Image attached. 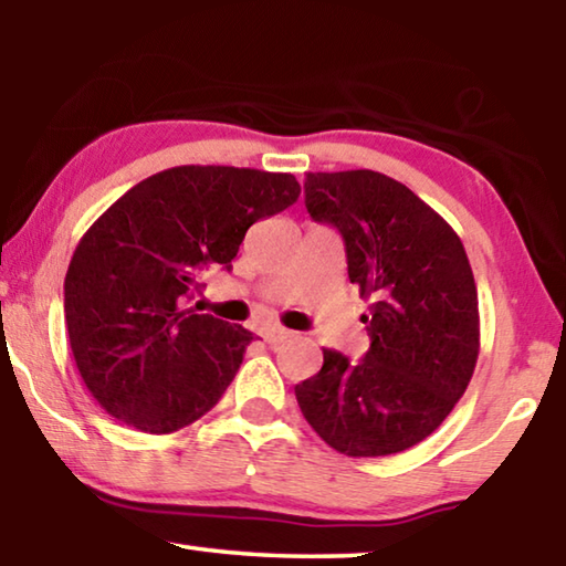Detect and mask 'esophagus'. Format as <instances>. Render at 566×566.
Here are the masks:
<instances>
[{
    "instance_id": "34e87169",
    "label": "esophagus",
    "mask_w": 566,
    "mask_h": 566,
    "mask_svg": "<svg viewBox=\"0 0 566 566\" xmlns=\"http://www.w3.org/2000/svg\"><path fill=\"white\" fill-rule=\"evenodd\" d=\"M290 337H292V332L290 329H282V327H266L262 332V339L266 344H282V342H286Z\"/></svg>"
}]
</instances>
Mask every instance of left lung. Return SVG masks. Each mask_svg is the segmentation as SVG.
Instances as JSON below:
<instances>
[{"mask_svg": "<svg viewBox=\"0 0 566 566\" xmlns=\"http://www.w3.org/2000/svg\"><path fill=\"white\" fill-rule=\"evenodd\" d=\"M304 205L344 239L349 282L371 300L369 349L324 352L294 387L304 419L347 457L419 444L449 417L479 354L476 284L462 239L401 181L371 169L310 171Z\"/></svg>", "mask_w": 566, "mask_h": 566, "instance_id": "8db88e82", "label": "left lung"}]
</instances>
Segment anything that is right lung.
<instances>
[{
	"label": "right lung",
	"mask_w": 566,
	"mask_h": 566,
	"mask_svg": "<svg viewBox=\"0 0 566 566\" xmlns=\"http://www.w3.org/2000/svg\"><path fill=\"white\" fill-rule=\"evenodd\" d=\"M300 191L294 175L171 167L87 229L66 270L64 319L76 369L107 415L171 434L222 399L254 334L185 300L207 270H232L247 229Z\"/></svg>",
	"instance_id": "1"
}]
</instances>
